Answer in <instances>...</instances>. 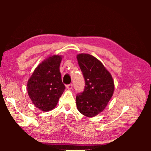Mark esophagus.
<instances>
[{
  "label": "esophagus",
  "instance_id": "esophagus-1",
  "mask_svg": "<svg viewBox=\"0 0 151 151\" xmlns=\"http://www.w3.org/2000/svg\"><path fill=\"white\" fill-rule=\"evenodd\" d=\"M66 87L67 89H68V90H70V89H72L73 88V85L72 84H69V85H66Z\"/></svg>",
  "mask_w": 151,
  "mask_h": 151
}]
</instances>
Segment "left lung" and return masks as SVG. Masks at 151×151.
Listing matches in <instances>:
<instances>
[{
    "instance_id": "obj_1",
    "label": "left lung",
    "mask_w": 151,
    "mask_h": 151,
    "mask_svg": "<svg viewBox=\"0 0 151 151\" xmlns=\"http://www.w3.org/2000/svg\"><path fill=\"white\" fill-rule=\"evenodd\" d=\"M76 58L85 81L83 92L76 96V106L83 115L94 116L103 111L113 94V79L101 61L93 56L79 54Z\"/></svg>"
}]
</instances>
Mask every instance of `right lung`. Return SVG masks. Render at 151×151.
Listing matches in <instances>:
<instances>
[{
    "label": "right lung",
    "instance_id": "add662e5",
    "mask_svg": "<svg viewBox=\"0 0 151 151\" xmlns=\"http://www.w3.org/2000/svg\"><path fill=\"white\" fill-rule=\"evenodd\" d=\"M61 59L60 56L54 55L42 61L28 81L29 97L35 106L43 111L54 109L65 89L59 68Z\"/></svg>",
    "mask_w": 151,
    "mask_h": 151
}]
</instances>
